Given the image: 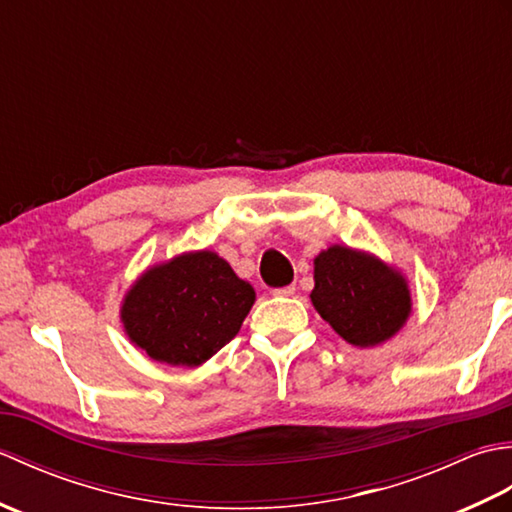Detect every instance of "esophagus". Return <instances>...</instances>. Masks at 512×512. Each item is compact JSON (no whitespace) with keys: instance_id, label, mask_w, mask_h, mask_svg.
I'll return each instance as SVG.
<instances>
[{"instance_id":"34e87169","label":"esophagus","mask_w":512,"mask_h":512,"mask_svg":"<svg viewBox=\"0 0 512 512\" xmlns=\"http://www.w3.org/2000/svg\"><path fill=\"white\" fill-rule=\"evenodd\" d=\"M295 286H286V288H277V290H273V295L275 297H292L295 295Z\"/></svg>"}]
</instances>
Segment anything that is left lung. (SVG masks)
I'll list each match as a JSON object with an SVG mask.
<instances>
[{"label": "left lung", "mask_w": 512, "mask_h": 512, "mask_svg": "<svg viewBox=\"0 0 512 512\" xmlns=\"http://www.w3.org/2000/svg\"><path fill=\"white\" fill-rule=\"evenodd\" d=\"M312 306L343 341L376 347L405 328L413 301L407 277L367 250L332 244L314 257Z\"/></svg>", "instance_id": "left-lung-1"}]
</instances>
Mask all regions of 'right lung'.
<instances>
[{
    "mask_svg": "<svg viewBox=\"0 0 512 512\" xmlns=\"http://www.w3.org/2000/svg\"><path fill=\"white\" fill-rule=\"evenodd\" d=\"M255 288L213 250H189L149 266L121 301L129 343L151 361L200 367L235 339Z\"/></svg>",
    "mask_w": 512,
    "mask_h": 512,
    "instance_id": "add662e5",
    "label": "right lung"
}]
</instances>
